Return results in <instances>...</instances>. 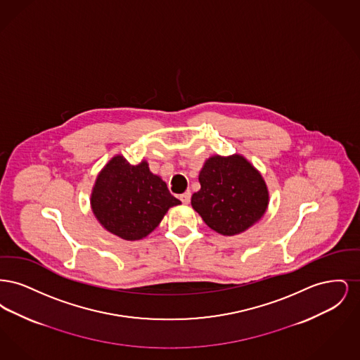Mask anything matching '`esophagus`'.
<instances>
[{"instance_id": "obj_1", "label": "esophagus", "mask_w": 360, "mask_h": 360, "mask_svg": "<svg viewBox=\"0 0 360 360\" xmlns=\"http://www.w3.org/2000/svg\"><path fill=\"white\" fill-rule=\"evenodd\" d=\"M190 197H191V193H190V191H186V193H184V194H181V195H179V200L182 201V204L188 205V202H190Z\"/></svg>"}]
</instances>
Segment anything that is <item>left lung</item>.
I'll use <instances>...</instances> for the list:
<instances>
[{"label":"left lung","instance_id":"8db88e82","mask_svg":"<svg viewBox=\"0 0 360 360\" xmlns=\"http://www.w3.org/2000/svg\"><path fill=\"white\" fill-rule=\"evenodd\" d=\"M198 181L201 188L191 195V206L210 229L224 236L247 231L269 207L267 185L243 155L210 156Z\"/></svg>","mask_w":360,"mask_h":360}]
</instances>
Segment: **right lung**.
Returning a JSON list of instances; mask_svg holds the SVG:
<instances>
[{
  "label": "right lung",
  "instance_id": "add662e5",
  "mask_svg": "<svg viewBox=\"0 0 360 360\" xmlns=\"http://www.w3.org/2000/svg\"><path fill=\"white\" fill-rule=\"evenodd\" d=\"M179 204L166 182L150 172L147 160L131 165L122 155L113 156L98 172L90 197L97 221L129 241L148 236L167 210Z\"/></svg>",
  "mask_w": 360,
  "mask_h": 360
}]
</instances>
